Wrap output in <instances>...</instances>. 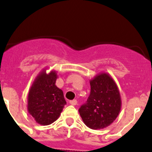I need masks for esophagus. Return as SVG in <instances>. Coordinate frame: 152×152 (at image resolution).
Wrapping results in <instances>:
<instances>
[{"label":"esophagus","instance_id":"34e87169","mask_svg":"<svg viewBox=\"0 0 152 152\" xmlns=\"http://www.w3.org/2000/svg\"><path fill=\"white\" fill-rule=\"evenodd\" d=\"M69 103L71 105H73V106H76L77 104V100H70L69 101Z\"/></svg>","mask_w":152,"mask_h":152}]
</instances>
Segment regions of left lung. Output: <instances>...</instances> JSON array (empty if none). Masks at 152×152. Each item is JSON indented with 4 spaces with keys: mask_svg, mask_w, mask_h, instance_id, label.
Wrapping results in <instances>:
<instances>
[{
    "mask_svg": "<svg viewBox=\"0 0 152 152\" xmlns=\"http://www.w3.org/2000/svg\"><path fill=\"white\" fill-rule=\"evenodd\" d=\"M90 85V95L79 108V114L88 127L103 129L115 120L121 111L120 92L114 79L104 72L91 79Z\"/></svg>",
    "mask_w": 152,
    "mask_h": 152,
    "instance_id": "obj_1",
    "label": "left lung"
}]
</instances>
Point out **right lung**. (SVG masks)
<instances>
[{
  "label": "right lung",
  "mask_w": 152,
  "mask_h": 152,
  "mask_svg": "<svg viewBox=\"0 0 152 152\" xmlns=\"http://www.w3.org/2000/svg\"><path fill=\"white\" fill-rule=\"evenodd\" d=\"M57 78L55 70L47 73L45 68L35 78L28 92V111L41 125L56 121L66 104L63 91L55 85Z\"/></svg>",
  "instance_id": "right-lung-1"
}]
</instances>
